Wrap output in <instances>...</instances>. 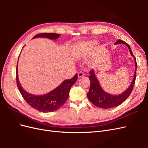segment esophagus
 <instances>
[{
  "label": "esophagus",
  "instance_id": "1",
  "mask_svg": "<svg viewBox=\"0 0 148 148\" xmlns=\"http://www.w3.org/2000/svg\"><path fill=\"white\" fill-rule=\"evenodd\" d=\"M84 74L82 72V71H79V72L78 73V78H81L84 77Z\"/></svg>",
  "mask_w": 148,
  "mask_h": 148
}]
</instances>
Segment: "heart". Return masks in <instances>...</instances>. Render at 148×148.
<instances>
[{
  "label": "heart",
  "instance_id": "1",
  "mask_svg": "<svg viewBox=\"0 0 148 148\" xmlns=\"http://www.w3.org/2000/svg\"><path fill=\"white\" fill-rule=\"evenodd\" d=\"M97 41H91V42H88V46H95L96 44H97Z\"/></svg>",
  "mask_w": 148,
  "mask_h": 148
}]
</instances>
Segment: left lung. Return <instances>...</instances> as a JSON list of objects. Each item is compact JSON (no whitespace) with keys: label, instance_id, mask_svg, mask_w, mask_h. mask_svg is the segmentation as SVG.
Masks as SVG:
<instances>
[{"label":"left lung","instance_id":"obj_1","mask_svg":"<svg viewBox=\"0 0 148 148\" xmlns=\"http://www.w3.org/2000/svg\"><path fill=\"white\" fill-rule=\"evenodd\" d=\"M125 44L128 47L130 52L131 55L133 57L134 59H135V73H134V78L130 86L124 92L119 95H112L105 92L102 89L99 82L97 79L96 76L95 75V71L92 69L89 71V75H89V80H90V88H89V90L87 94V96L89 100L94 105L102 109H110L120 105L130 95L133 89L134 84H135V83L137 69V63L135 57L133 55L130 47L127 42L119 39L115 44Z\"/></svg>","mask_w":148,"mask_h":148}]
</instances>
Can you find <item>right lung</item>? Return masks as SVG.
I'll return each instance as SVG.
<instances>
[{
  "label": "right lung",
  "mask_w": 148,
  "mask_h": 148,
  "mask_svg": "<svg viewBox=\"0 0 148 148\" xmlns=\"http://www.w3.org/2000/svg\"><path fill=\"white\" fill-rule=\"evenodd\" d=\"M60 36L59 34L56 33H41L35 35L33 38H46L56 40ZM17 66L16 71V84L21 96L31 107L41 112H51L60 108L68 99L71 86L77 81L78 75L76 73L72 78L64 80L59 86L51 92L44 95L35 96L26 92L21 87L18 77Z\"/></svg>",
  "instance_id": "1"
}]
</instances>
